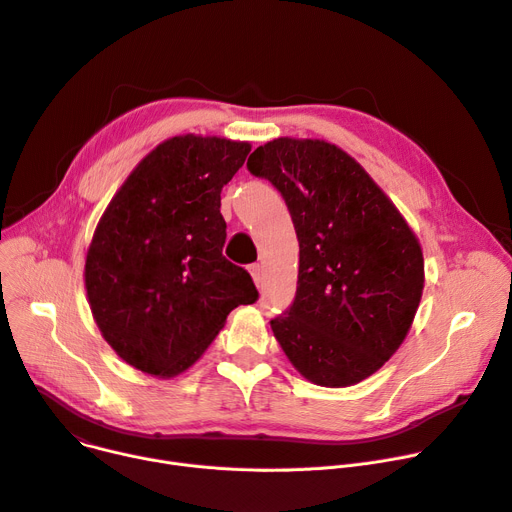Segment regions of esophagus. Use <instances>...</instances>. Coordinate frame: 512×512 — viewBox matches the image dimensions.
Segmentation results:
<instances>
[{"label":"esophagus","instance_id":"34e87169","mask_svg":"<svg viewBox=\"0 0 512 512\" xmlns=\"http://www.w3.org/2000/svg\"><path fill=\"white\" fill-rule=\"evenodd\" d=\"M249 271H251V275H253V282H255V286H257V288H261V265H259V263H255V265H251V267H249Z\"/></svg>","mask_w":512,"mask_h":512}]
</instances>
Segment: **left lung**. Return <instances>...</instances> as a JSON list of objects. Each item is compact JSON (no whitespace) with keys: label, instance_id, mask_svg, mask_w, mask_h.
<instances>
[{"label":"left lung","instance_id":"left-lung-1","mask_svg":"<svg viewBox=\"0 0 512 512\" xmlns=\"http://www.w3.org/2000/svg\"><path fill=\"white\" fill-rule=\"evenodd\" d=\"M290 210L298 288L271 331L312 384L353 386L402 345L425 286L414 232L365 169L339 147L275 138L247 161Z\"/></svg>","mask_w":512,"mask_h":512}]
</instances>
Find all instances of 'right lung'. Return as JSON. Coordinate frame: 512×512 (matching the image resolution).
Wrapping results in <instances>:
<instances>
[{
    "label": "right lung",
    "mask_w": 512,
    "mask_h": 512,
    "mask_svg": "<svg viewBox=\"0 0 512 512\" xmlns=\"http://www.w3.org/2000/svg\"><path fill=\"white\" fill-rule=\"evenodd\" d=\"M249 151L218 136H173L100 218L85 257L89 308L108 345L145 374H181L230 310L259 298L251 275L222 255L220 192Z\"/></svg>",
    "instance_id": "add662e5"
}]
</instances>
